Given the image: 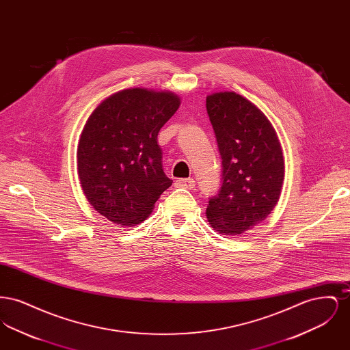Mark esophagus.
<instances>
[{
	"instance_id": "obj_1",
	"label": "esophagus",
	"mask_w": 350,
	"mask_h": 350,
	"mask_svg": "<svg viewBox=\"0 0 350 350\" xmlns=\"http://www.w3.org/2000/svg\"><path fill=\"white\" fill-rule=\"evenodd\" d=\"M176 186L185 187V189H194L196 187V181L193 178H180V180L176 181Z\"/></svg>"
}]
</instances>
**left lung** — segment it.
I'll return each instance as SVG.
<instances>
[{
    "instance_id": "8db88e82",
    "label": "left lung",
    "mask_w": 350,
    "mask_h": 350,
    "mask_svg": "<svg viewBox=\"0 0 350 350\" xmlns=\"http://www.w3.org/2000/svg\"><path fill=\"white\" fill-rule=\"evenodd\" d=\"M206 109L221 157V186L206 210L217 232L234 236L267 219L280 200L282 148L265 114L233 92L207 96Z\"/></svg>"
}]
</instances>
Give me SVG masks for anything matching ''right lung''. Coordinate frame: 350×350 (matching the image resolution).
Masks as SVG:
<instances>
[{
	"label": "right lung",
	"instance_id": "obj_1",
	"mask_svg": "<svg viewBox=\"0 0 350 350\" xmlns=\"http://www.w3.org/2000/svg\"><path fill=\"white\" fill-rule=\"evenodd\" d=\"M178 107L174 93L133 88L102 100L88 118L77 169L83 194L100 215L129 227L150 217L173 183L163 170L157 135Z\"/></svg>",
	"mask_w": 350,
	"mask_h": 350
}]
</instances>
